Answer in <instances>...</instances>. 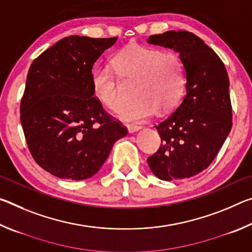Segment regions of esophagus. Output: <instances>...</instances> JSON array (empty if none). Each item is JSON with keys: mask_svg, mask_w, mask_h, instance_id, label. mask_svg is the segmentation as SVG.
<instances>
[{"mask_svg": "<svg viewBox=\"0 0 252 252\" xmlns=\"http://www.w3.org/2000/svg\"><path fill=\"white\" fill-rule=\"evenodd\" d=\"M141 129V126H134V125H130L127 126V130H129L130 133H133V132H136Z\"/></svg>", "mask_w": 252, "mask_h": 252, "instance_id": "1", "label": "esophagus"}]
</instances>
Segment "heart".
Returning <instances> with one entry per match:
<instances>
[{"label":"heart","instance_id":"1","mask_svg":"<svg viewBox=\"0 0 252 252\" xmlns=\"http://www.w3.org/2000/svg\"><path fill=\"white\" fill-rule=\"evenodd\" d=\"M111 65L113 70L100 67L93 71L91 87L102 105L118 111L123 102L120 81L123 84L135 83L132 94L135 101L119 112L123 121L141 122L155 116L157 111L165 112L178 103L185 91V64L176 53L130 44L114 55Z\"/></svg>","mask_w":252,"mask_h":252}]
</instances>
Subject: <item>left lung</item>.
<instances>
[{"instance_id":"8db88e82","label":"left lung","mask_w":252,"mask_h":252,"mask_svg":"<svg viewBox=\"0 0 252 252\" xmlns=\"http://www.w3.org/2000/svg\"><path fill=\"white\" fill-rule=\"evenodd\" d=\"M148 43L178 52L187 78L181 104L155 126L161 146L148 158V164L164 181L193 177L215 160L231 130L227 70L215 51L191 32L156 34L149 36Z\"/></svg>"}]
</instances>
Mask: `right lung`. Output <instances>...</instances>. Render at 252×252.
I'll return each instance as SVG.
<instances>
[{
	"label": "right lung",
	"mask_w": 252,
	"mask_h": 252,
	"mask_svg": "<svg viewBox=\"0 0 252 252\" xmlns=\"http://www.w3.org/2000/svg\"><path fill=\"white\" fill-rule=\"evenodd\" d=\"M118 37L71 35L30 66L21 101V125L33 159L60 179L91 178L127 130L93 94L92 67Z\"/></svg>",
	"instance_id": "1"
}]
</instances>
